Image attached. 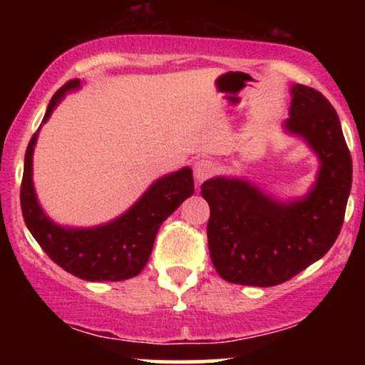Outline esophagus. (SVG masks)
<instances>
[{
    "label": "esophagus",
    "instance_id": "1",
    "mask_svg": "<svg viewBox=\"0 0 365 365\" xmlns=\"http://www.w3.org/2000/svg\"><path fill=\"white\" fill-rule=\"evenodd\" d=\"M216 165L211 161V159H199L194 166V178L197 185H200L202 182H206L215 175Z\"/></svg>",
    "mask_w": 365,
    "mask_h": 365
}]
</instances>
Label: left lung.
Masks as SVG:
<instances>
[{
	"label": "left lung",
	"instance_id": "1",
	"mask_svg": "<svg viewBox=\"0 0 365 365\" xmlns=\"http://www.w3.org/2000/svg\"><path fill=\"white\" fill-rule=\"evenodd\" d=\"M284 127L311 144L321 159L305 199L279 204L242 180L211 178L207 244L225 282L247 287L284 283L321 259L336 242L351 187V158L340 118L319 91L295 83Z\"/></svg>",
	"mask_w": 365,
	"mask_h": 365
}]
</instances>
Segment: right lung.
Instances as JSON below:
<instances>
[{
	"label": "right lung",
	"mask_w": 365,
	"mask_h": 365,
	"mask_svg": "<svg viewBox=\"0 0 365 365\" xmlns=\"http://www.w3.org/2000/svg\"><path fill=\"white\" fill-rule=\"evenodd\" d=\"M78 86V81H70L54 92L43 123L51 116L65 92ZM36 140L37 132L25 150L20 206L25 225L41 249L63 269L87 282H121L139 274L153 252L159 226L194 194L192 170L183 168L158 180L135 206L113 223L91 230L61 228L51 223L37 204L32 187V150Z\"/></svg>",
	"instance_id": "right-lung-1"
}]
</instances>
